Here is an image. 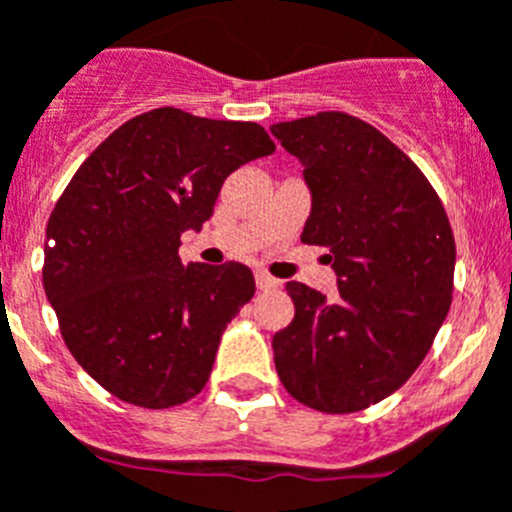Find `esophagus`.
<instances>
[{
    "label": "esophagus",
    "mask_w": 512,
    "mask_h": 512,
    "mask_svg": "<svg viewBox=\"0 0 512 512\" xmlns=\"http://www.w3.org/2000/svg\"><path fill=\"white\" fill-rule=\"evenodd\" d=\"M256 287H259L261 292H271V289L279 287V281H276L274 276L266 274V271H256Z\"/></svg>",
    "instance_id": "1"
}]
</instances>
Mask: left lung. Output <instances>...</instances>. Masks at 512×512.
Masks as SVG:
<instances>
[{"mask_svg":"<svg viewBox=\"0 0 512 512\" xmlns=\"http://www.w3.org/2000/svg\"><path fill=\"white\" fill-rule=\"evenodd\" d=\"M304 167L302 241L327 248L337 294L287 281L294 320L271 340L281 383L309 409L353 414L409 381L452 304L457 251L442 200L375 126L342 114L271 126Z\"/></svg>","mask_w":512,"mask_h":512,"instance_id":"1","label":"left lung"}]
</instances>
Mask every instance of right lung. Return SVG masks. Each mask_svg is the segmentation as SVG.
Listing matches in <instances>:
<instances>
[{"label": "right lung", "instance_id": "obj_1", "mask_svg": "<svg viewBox=\"0 0 512 512\" xmlns=\"http://www.w3.org/2000/svg\"><path fill=\"white\" fill-rule=\"evenodd\" d=\"M274 152L253 121L154 109L78 167L48 220L42 284L81 368L116 398L170 409L198 396L248 266L182 264L180 236L213 215L225 177Z\"/></svg>", "mask_w": 512, "mask_h": 512}]
</instances>
